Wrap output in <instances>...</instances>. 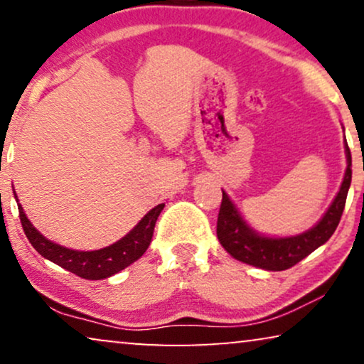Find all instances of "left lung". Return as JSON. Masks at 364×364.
I'll list each match as a JSON object with an SVG mask.
<instances>
[{"label":"left lung","mask_w":364,"mask_h":364,"mask_svg":"<svg viewBox=\"0 0 364 364\" xmlns=\"http://www.w3.org/2000/svg\"><path fill=\"white\" fill-rule=\"evenodd\" d=\"M345 152L348 167L340 192L336 193L335 200L331 202L321 220L300 235L283 238L260 235L247 225L237 207L222 191V205L217 218V237L222 247L237 260L270 272H282L291 268L310 255L313 250L321 247L335 233L338 223H340L343 210H345L348 188L351 186V152L346 141Z\"/></svg>","instance_id":"8db88e82"}]
</instances>
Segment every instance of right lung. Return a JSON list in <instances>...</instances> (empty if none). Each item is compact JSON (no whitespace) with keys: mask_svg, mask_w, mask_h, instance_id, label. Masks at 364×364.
Wrapping results in <instances>:
<instances>
[{"mask_svg":"<svg viewBox=\"0 0 364 364\" xmlns=\"http://www.w3.org/2000/svg\"><path fill=\"white\" fill-rule=\"evenodd\" d=\"M14 198L18 200L16 192H14ZM164 205L166 203H159L157 207L149 210L142 217V220L126 237H122L121 240H117L106 248H101V250L92 252L71 250V248L61 247L58 243L48 240L29 222L21 203H18V210L23 230L26 233L29 243H31L39 255L48 258V260L56 263L61 268H66L68 272L74 273V275L86 278V280H102V278L116 275V273L124 270V268L144 255V252L151 245L154 227H156L157 217L161 215Z\"/></svg>","mask_w":364,"mask_h":364,"instance_id":"add662e5","label":"right lung"}]
</instances>
